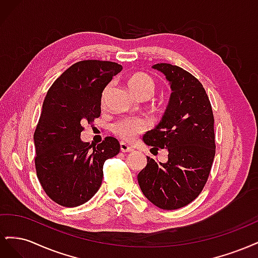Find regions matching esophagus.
<instances>
[{
    "label": "esophagus",
    "instance_id": "esophagus-1",
    "mask_svg": "<svg viewBox=\"0 0 258 258\" xmlns=\"http://www.w3.org/2000/svg\"><path fill=\"white\" fill-rule=\"evenodd\" d=\"M120 151L123 152V153H130V152H134V148H132L131 146H129L128 144L121 142L120 143Z\"/></svg>",
    "mask_w": 258,
    "mask_h": 258
}]
</instances>
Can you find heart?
I'll list each match as a JSON object with an SVG mask.
<instances>
[{"instance_id":"1","label":"heart","mask_w":258,"mask_h":258,"mask_svg":"<svg viewBox=\"0 0 258 258\" xmlns=\"http://www.w3.org/2000/svg\"><path fill=\"white\" fill-rule=\"evenodd\" d=\"M128 86L130 91L140 99H150L154 95L156 88L153 77L145 73H136L132 75L129 79ZM108 90H110V86H107L104 89L102 93V101L105 100ZM148 128H150V122L146 119L140 118V117H128V118L117 121L114 124L113 130L115 135L118 136L120 139L127 142H132Z\"/></svg>"}]
</instances>
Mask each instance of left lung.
I'll return each mask as SVG.
<instances>
[{
    "label": "left lung",
    "mask_w": 258,
    "mask_h": 258,
    "mask_svg": "<svg viewBox=\"0 0 258 258\" xmlns=\"http://www.w3.org/2000/svg\"><path fill=\"white\" fill-rule=\"evenodd\" d=\"M153 69L165 74L172 92L160 122L143 141L169 154L166 163L147 157L138 182L153 205L175 210L196 199L208 181L215 156L214 116L204 86L194 75L169 63Z\"/></svg>",
    "instance_id": "obj_1"
}]
</instances>
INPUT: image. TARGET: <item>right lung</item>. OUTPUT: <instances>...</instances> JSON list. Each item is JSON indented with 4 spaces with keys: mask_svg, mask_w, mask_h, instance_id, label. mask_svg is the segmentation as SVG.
Wrapping results in <instances>:
<instances>
[{
    "mask_svg": "<svg viewBox=\"0 0 258 258\" xmlns=\"http://www.w3.org/2000/svg\"><path fill=\"white\" fill-rule=\"evenodd\" d=\"M121 70L111 61L76 62L45 97L33 137L36 175L46 195L62 207H79L95 196L105 160L120 151L113 137L92 146L82 141L81 132L85 122L100 116L102 92Z\"/></svg>",
    "mask_w": 258,
    "mask_h": 258,
    "instance_id": "add662e5",
    "label": "right lung"
}]
</instances>
